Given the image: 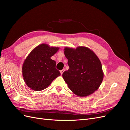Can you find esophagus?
Here are the masks:
<instances>
[{"label":"esophagus","instance_id":"esophagus-1","mask_svg":"<svg viewBox=\"0 0 130 130\" xmlns=\"http://www.w3.org/2000/svg\"><path fill=\"white\" fill-rule=\"evenodd\" d=\"M64 70H65L64 69H62V70H61V71H60V73H61V75H62V74L63 73V72H64Z\"/></svg>","mask_w":130,"mask_h":130}]
</instances>
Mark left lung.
Returning <instances> with one entry per match:
<instances>
[{
    "mask_svg": "<svg viewBox=\"0 0 130 130\" xmlns=\"http://www.w3.org/2000/svg\"><path fill=\"white\" fill-rule=\"evenodd\" d=\"M64 54L69 69L63 73L62 76L69 88L81 97L96 91L104 78L101 63L96 55L86 46L76 49L65 47Z\"/></svg>",
    "mask_w": 130,
    "mask_h": 130,
    "instance_id": "1",
    "label": "left lung"
}]
</instances>
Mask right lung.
Masks as SVG:
<instances>
[{
	"label": "right lung",
	"mask_w": 130,
	"mask_h": 130,
	"mask_svg": "<svg viewBox=\"0 0 130 130\" xmlns=\"http://www.w3.org/2000/svg\"><path fill=\"white\" fill-rule=\"evenodd\" d=\"M58 47L41 44L31 51L22 66V75L26 85L35 91L46 88L53 81L61 75L56 68V63L50 57Z\"/></svg>",
	"instance_id": "right-lung-1"
}]
</instances>
